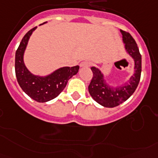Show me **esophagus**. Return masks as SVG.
I'll return each mask as SVG.
<instances>
[{
    "mask_svg": "<svg viewBox=\"0 0 158 158\" xmlns=\"http://www.w3.org/2000/svg\"><path fill=\"white\" fill-rule=\"evenodd\" d=\"M81 67H89L90 66V63L88 61H82L80 64Z\"/></svg>",
    "mask_w": 158,
    "mask_h": 158,
    "instance_id": "obj_1",
    "label": "esophagus"
}]
</instances>
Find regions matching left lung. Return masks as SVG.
<instances>
[{
	"label": "left lung",
	"instance_id": "8db88e82",
	"mask_svg": "<svg viewBox=\"0 0 158 158\" xmlns=\"http://www.w3.org/2000/svg\"><path fill=\"white\" fill-rule=\"evenodd\" d=\"M120 31L123 35L125 48L135 61V73L127 83H125L122 86L114 88L106 84V82L104 81L103 75L99 69L95 67L91 68L93 72V77L89 85V92L94 101L105 107H114L128 99L135 92L140 82L141 74V55L139 52V48L135 40L128 32L122 30H120Z\"/></svg>",
	"mask_w": 158,
	"mask_h": 158
}]
</instances>
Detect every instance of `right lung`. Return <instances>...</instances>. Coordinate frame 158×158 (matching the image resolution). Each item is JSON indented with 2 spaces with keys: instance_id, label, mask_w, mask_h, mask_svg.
Returning a JSON list of instances; mask_svg holds the SVG:
<instances>
[{
  "instance_id": "1",
  "label": "right lung",
  "mask_w": 158,
  "mask_h": 158,
  "mask_svg": "<svg viewBox=\"0 0 158 158\" xmlns=\"http://www.w3.org/2000/svg\"><path fill=\"white\" fill-rule=\"evenodd\" d=\"M36 29L30 30L21 41L15 54V73L17 81L25 93L38 102H46L56 98L64 90L68 81L79 70V66L63 67L56 70L47 77L35 76L25 66L23 54L32 32Z\"/></svg>"
}]
</instances>
